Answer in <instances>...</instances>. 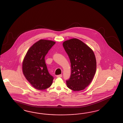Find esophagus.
I'll return each mask as SVG.
<instances>
[{"label": "esophagus", "mask_w": 123, "mask_h": 123, "mask_svg": "<svg viewBox=\"0 0 123 123\" xmlns=\"http://www.w3.org/2000/svg\"><path fill=\"white\" fill-rule=\"evenodd\" d=\"M56 77H57V78H60V77H62V74H59V75H57Z\"/></svg>", "instance_id": "34e87169"}]
</instances>
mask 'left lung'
Returning <instances> with one entry per match:
<instances>
[{"instance_id": "obj_1", "label": "left lung", "mask_w": 123, "mask_h": 123, "mask_svg": "<svg viewBox=\"0 0 123 123\" xmlns=\"http://www.w3.org/2000/svg\"><path fill=\"white\" fill-rule=\"evenodd\" d=\"M63 45L71 63L67 87L74 91L83 90L90 84L96 72V60L93 51L77 38L66 40Z\"/></svg>"}]
</instances>
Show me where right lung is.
<instances>
[{"label":"right lung","instance_id":"add662e5","mask_svg":"<svg viewBox=\"0 0 123 123\" xmlns=\"http://www.w3.org/2000/svg\"><path fill=\"white\" fill-rule=\"evenodd\" d=\"M55 43L52 40L40 39L30 48L25 57L23 74L36 89H46L52 84L54 77L49 73L44 58Z\"/></svg>","mask_w":123,"mask_h":123}]
</instances>
